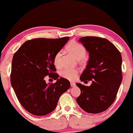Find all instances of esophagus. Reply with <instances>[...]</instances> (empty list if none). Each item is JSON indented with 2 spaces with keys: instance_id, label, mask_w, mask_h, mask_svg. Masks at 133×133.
Instances as JSON below:
<instances>
[{
  "instance_id": "34e87169",
  "label": "esophagus",
  "mask_w": 133,
  "mask_h": 133,
  "mask_svg": "<svg viewBox=\"0 0 133 133\" xmlns=\"http://www.w3.org/2000/svg\"><path fill=\"white\" fill-rule=\"evenodd\" d=\"M71 86L72 87H74L76 86V83L73 82H71Z\"/></svg>"
}]
</instances>
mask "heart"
<instances>
[{
    "label": "heart",
    "instance_id": "1",
    "mask_svg": "<svg viewBox=\"0 0 133 133\" xmlns=\"http://www.w3.org/2000/svg\"><path fill=\"white\" fill-rule=\"evenodd\" d=\"M65 50L69 53L71 54L77 60L84 62L86 60L85 56L87 54V50L81 43L77 42L70 41L65 47ZM61 52L58 51L54 56L53 62L56 67L61 66ZM78 70L74 68H64L61 71V74L62 77L65 79L74 81L78 74Z\"/></svg>",
    "mask_w": 133,
    "mask_h": 133
}]
</instances>
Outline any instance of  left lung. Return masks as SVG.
<instances>
[{
  "label": "left lung",
  "mask_w": 133,
  "mask_h": 133,
  "mask_svg": "<svg viewBox=\"0 0 133 133\" xmlns=\"http://www.w3.org/2000/svg\"><path fill=\"white\" fill-rule=\"evenodd\" d=\"M89 52L86 68L81 81H91L90 87L77 83L81 93L76 99L80 107L87 112L97 114L107 110L114 102L122 81V56L108 40L96 36L80 39Z\"/></svg>",
  "instance_id": "8db88e82"
}]
</instances>
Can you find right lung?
Instances as JSON below:
<instances>
[{
  "mask_svg": "<svg viewBox=\"0 0 133 133\" xmlns=\"http://www.w3.org/2000/svg\"><path fill=\"white\" fill-rule=\"evenodd\" d=\"M70 39L37 38L25 42L14 53L12 61L11 83L23 108L36 116H45L56 108L63 93L70 88L68 79L55 72L53 59ZM46 75L57 79L46 84Z\"/></svg>",
  "mask_w": 133,
  "mask_h": 133,
  "instance_id": "obj_1",
  "label": "right lung"
}]
</instances>
